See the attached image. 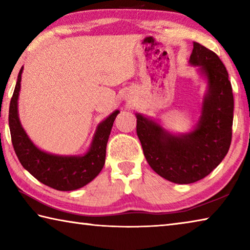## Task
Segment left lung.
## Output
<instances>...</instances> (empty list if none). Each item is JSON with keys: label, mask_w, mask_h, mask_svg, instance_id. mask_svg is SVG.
<instances>
[{"label": "left lung", "mask_w": 250, "mask_h": 250, "mask_svg": "<svg viewBox=\"0 0 250 250\" xmlns=\"http://www.w3.org/2000/svg\"><path fill=\"white\" fill-rule=\"evenodd\" d=\"M188 64L197 67L207 83L195 128L172 133L152 118L135 113L147 163L160 176L176 184L204 179L225 158L231 142L234 97L225 66L216 54L196 42Z\"/></svg>", "instance_id": "1"}]
</instances>
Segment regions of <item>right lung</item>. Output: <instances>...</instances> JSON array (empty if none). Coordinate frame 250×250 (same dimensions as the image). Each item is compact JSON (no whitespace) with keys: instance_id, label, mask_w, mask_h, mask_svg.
Here are the masks:
<instances>
[{"instance_id":"add662e5","label":"right lung","mask_w":250,"mask_h":250,"mask_svg":"<svg viewBox=\"0 0 250 250\" xmlns=\"http://www.w3.org/2000/svg\"><path fill=\"white\" fill-rule=\"evenodd\" d=\"M22 73L23 67L18 76L8 111L12 143L21 164L35 179L57 191H74L90 183L104 166L105 147L109 135L116 117L120 111L115 110L111 115L100 122L86 153L80 155L48 153L34 145L21 125L19 95Z\"/></svg>"}]
</instances>
